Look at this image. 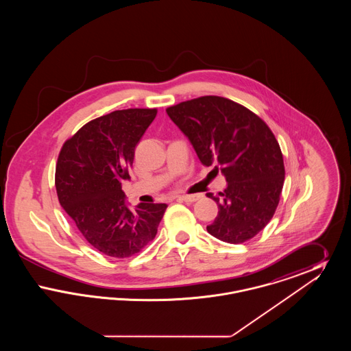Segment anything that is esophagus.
I'll list each match as a JSON object with an SVG mask.
<instances>
[{
  "mask_svg": "<svg viewBox=\"0 0 351 351\" xmlns=\"http://www.w3.org/2000/svg\"><path fill=\"white\" fill-rule=\"evenodd\" d=\"M201 195H183L179 196V200L185 201V202H195V201L200 200Z\"/></svg>",
  "mask_w": 351,
  "mask_h": 351,
  "instance_id": "34e87169",
  "label": "esophagus"
}]
</instances>
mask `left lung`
Listing matches in <instances>:
<instances>
[{"label":"left lung","instance_id":"left-lung-1","mask_svg":"<svg viewBox=\"0 0 351 351\" xmlns=\"http://www.w3.org/2000/svg\"><path fill=\"white\" fill-rule=\"evenodd\" d=\"M168 117L182 130L201 163L226 179L218 196L217 217L208 233L228 243H242L269 222L283 189V155L267 125L247 108L218 96H204L169 106Z\"/></svg>","mask_w":351,"mask_h":351}]
</instances>
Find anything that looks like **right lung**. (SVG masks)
Wrapping results in <instances>:
<instances>
[{"instance_id": "1", "label": "right lung", "mask_w": 351, "mask_h": 351, "mask_svg": "<svg viewBox=\"0 0 351 351\" xmlns=\"http://www.w3.org/2000/svg\"><path fill=\"white\" fill-rule=\"evenodd\" d=\"M155 117L156 109L112 112L84 125L59 154V202L104 255L128 258L139 252L155 238L167 209V204L141 202L130 210L122 191L135 147Z\"/></svg>"}]
</instances>
